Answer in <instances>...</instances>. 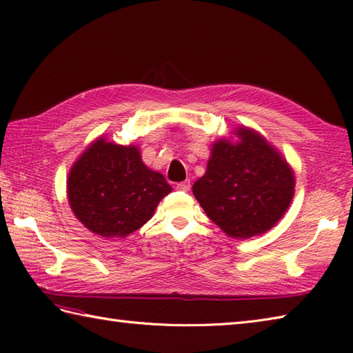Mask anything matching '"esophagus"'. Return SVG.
<instances>
[{"label": "esophagus", "mask_w": 353, "mask_h": 353, "mask_svg": "<svg viewBox=\"0 0 353 353\" xmlns=\"http://www.w3.org/2000/svg\"><path fill=\"white\" fill-rule=\"evenodd\" d=\"M190 181H183V183H178L176 184V190L179 191H188L190 190Z\"/></svg>", "instance_id": "1"}]
</instances>
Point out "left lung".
<instances>
[{"label":"left lung","mask_w":353,"mask_h":353,"mask_svg":"<svg viewBox=\"0 0 353 353\" xmlns=\"http://www.w3.org/2000/svg\"><path fill=\"white\" fill-rule=\"evenodd\" d=\"M237 143L212 145L206 174L193 194L206 215L232 239H250L270 231L288 209L294 174L285 159L249 128L236 131Z\"/></svg>","instance_id":"1"}]
</instances>
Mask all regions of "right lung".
I'll use <instances>...</instances> for the list:
<instances>
[{"label": "right lung", "instance_id": "add662e5", "mask_svg": "<svg viewBox=\"0 0 353 353\" xmlns=\"http://www.w3.org/2000/svg\"><path fill=\"white\" fill-rule=\"evenodd\" d=\"M172 187L148 169L135 145L100 137L73 163L68 178L70 209L101 237H126L150 221Z\"/></svg>", "mask_w": 353, "mask_h": 353}]
</instances>
